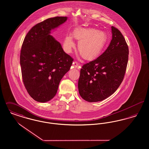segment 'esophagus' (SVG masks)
I'll return each instance as SVG.
<instances>
[{"mask_svg": "<svg viewBox=\"0 0 149 149\" xmlns=\"http://www.w3.org/2000/svg\"><path fill=\"white\" fill-rule=\"evenodd\" d=\"M72 66L75 68H78V66H79V64H78L77 61H74L72 63Z\"/></svg>", "mask_w": 149, "mask_h": 149, "instance_id": "esophagus-1", "label": "esophagus"}]
</instances>
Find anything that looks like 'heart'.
<instances>
[{"label": "heart", "mask_w": 149, "mask_h": 149, "mask_svg": "<svg viewBox=\"0 0 149 149\" xmlns=\"http://www.w3.org/2000/svg\"><path fill=\"white\" fill-rule=\"evenodd\" d=\"M73 37L78 40L80 54L86 60H92L99 56L106 44L107 37L105 32L95 29H77L72 33ZM75 43L71 35L66 36L64 46L66 52H71Z\"/></svg>", "instance_id": "obj_1"}]
</instances>
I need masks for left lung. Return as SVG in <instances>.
Segmentation results:
<instances>
[{"label":"left lung","mask_w":149,"mask_h":149,"mask_svg":"<svg viewBox=\"0 0 149 149\" xmlns=\"http://www.w3.org/2000/svg\"><path fill=\"white\" fill-rule=\"evenodd\" d=\"M112 39L107 50L97 58L84 64L78 81L79 92L89 102L106 99L122 82L128 59V47L120 31L111 27Z\"/></svg>","instance_id":"8db88e82"}]
</instances>
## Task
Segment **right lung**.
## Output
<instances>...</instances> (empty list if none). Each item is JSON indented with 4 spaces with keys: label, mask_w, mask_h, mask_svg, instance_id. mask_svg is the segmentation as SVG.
Instances as JSON below:
<instances>
[{
    "label": "right lung",
    "mask_w": 149,
    "mask_h": 149,
    "mask_svg": "<svg viewBox=\"0 0 149 149\" xmlns=\"http://www.w3.org/2000/svg\"><path fill=\"white\" fill-rule=\"evenodd\" d=\"M66 17L48 18L29 30L22 46V77L29 95L45 103L56 94L59 83L69 71L73 58L66 54L51 31L67 20Z\"/></svg>",
    "instance_id": "add662e5"
}]
</instances>
